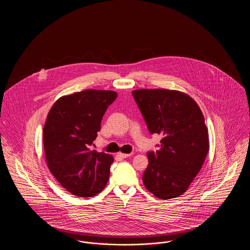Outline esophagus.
<instances>
[{"mask_svg": "<svg viewBox=\"0 0 250 250\" xmlns=\"http://www.w3.org/2000/svg\"><path fill=\"white\" fill-rule=\"evenodd\" d=\"M131 154H124V153H118L117 154V156L120 157V158H126V157H128V156H130Z\"/></svg>", "mask_w": 250, "mask_h": 250, "instance_id": "obj_1", "label": "esophagus"}]
</instances>
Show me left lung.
<instances>
[{"instance_id":"left-lung-1","label":"left lung","mask_w":250,"mask_h":250,"mask_svg":"<svg viewBox=\"0 0 250 250\" xmlns=\"http://www.w3.org/2000/svg\"><path fill=\"white\" fill-rule=\"evenodd\" d=\"M151 134L162 136L159 149L147 153L143 175L146 189L161 200L183 195L209 152L202 110L189 95L167 89L132 92Z\"/></svg>"}]
</instances>
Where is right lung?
I'll use <instances>...</instances> for the list:
<instances>
[{"mask_svg": "<svg viewBox=\"0 0 250 250\" xmlns=\"http://www.w3.org/2000/svg\"><path fill=\"white\" fill-rule=\"evenodd\" d=\"M116 97L114 91L85 90L60 97L48 111L43 128L46 162L60 185L75 196L93 197L107 185L113 157L90 147Z\"/></svg>", "mask_w": 250, "mask_h": 250, "instance_id": "1", "label": "right lung"}]
</instances>
